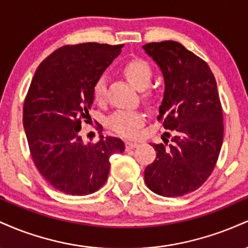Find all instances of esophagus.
Wrapping results in <instances>:
<instances>
[{
  "label": "esophagus",
  "instance_id": "obj_1",
  "mask_svg": "<svg viewBox=\"0 0 248 248\" xmlns=\"http://www.w3.org/2000/svg\"><path fill=\"white\" fill-rule=\"evenodd\" d=\"M138 146H139V143H136V142H130V141L126 142L127 149H133V148H136Z\"/></svg>",
  "mask_w": 248,
  "mask_h": 248
}]
</instances>
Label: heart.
Segmentation results:
<instances>
[{
	"mask_svg": "<svg viewBox=\"0 0 248 248\" xmlns=\"http://www.w3.org/2000/svg\"><path fill=\"white\" fill-rule=\"evenodd\" d=\"M124 73L127 77L128 80L133 86L138 90H144L153 78V70L150 65L146 61L141 58H134L124 65ZM106 77H100L98 79L93 88V95H94L95 101L102 102L106 98ZM144 98H152V93L147 92ZM144 122V116L141 112L138 110H128L120 109L116 110L110 115L108 124L114 132L124 136H134L138 133Z\"/></svg>",
	"mask_w": 248,
	"mask_h": 248,
	"instance_id": "obj_1",
	"label": "heart"
}]
</instances>
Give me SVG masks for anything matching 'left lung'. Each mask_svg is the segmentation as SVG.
<instances>
[{"label":"left lung","mask_w":248,"mask_h":248,"mask_svg":"<svg viewBox=\"0 0 248 248\" xmlns=\"http://www.w3.org/2000/svg\"><path fill=\"white\" fill-rule=\"evenodd\" d=\"M142 49L163 75L157 119L173 134L171 144L164 136V143H153L156 158L144 170V182L157 195L179 197L203 186L217 163L224 136L217 82L209 65L181 43H149Z\"/></svg>","instance_id":"8db88e82"}]
</instances>
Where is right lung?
Here are the masks:
<instances>
[{"label":"right lung","mask_w":248,"mask_h":248,"mask_svg":"<svg viewBox=\"0 0 248 248\" xmlns=\"http://www.w3.org/2000/svg\"><path fill=\"white\" fill-rule=\"evenodd\" d=\"M124 45H65L37 67L23 106V126L33 163L55 189L73 196L95 192L109 172V157L122 153L120 139L100 135L85 143L79 132L88 124L96 80Z\"/></svg>","instance_id":"1"}]
</instances>
